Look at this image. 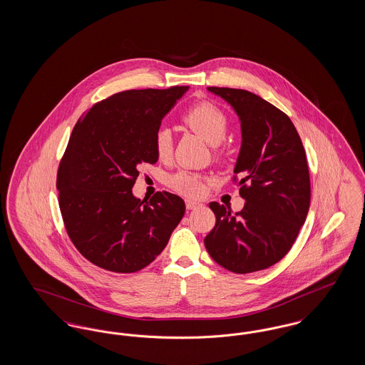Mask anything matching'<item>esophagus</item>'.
I'll return each mask as SVG.
<instances>
[{
	"mask_svg": "<svg viewBox=\"0 0 365 365\" xmlns=\"http://www.w3.org/2000/svg\"><path fill=\"white\" fill-rule=\"evenodd\" d=\"M200 207H202V204H201V202L194 201V200H186V208L195 209L200 208Z\"/></svg>",
	"mask_w": 365,
	"mask_h": 365,
	"instance_id": "esophagus-1",
	"label": "esophagus"
}]
</instances>
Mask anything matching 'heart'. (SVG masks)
<instances>
[{
	"label": "heart",
	"mask_w": 365,
	"mask_h": 365,
	"mask_svg": "<svg viewBox=\"0 0 365 365\" xmlns=\"http://www.w3.org/2000/svg\"><path fill=\"white\" fill-rule=\"evenodd\" d=\"M182 120L194 133L213 145L216 153H220V143L226 138L228 131V116L222 108L208 101L197 103L183 113ZM155 150L160 160H168L173 156V133L170 128L161 127L157 130ZM205 176L187 170H180L167 179L171 189L189 197L201 195L205 190Z\"/></svg>",
	"instance_id": "1"
}]
</instances>
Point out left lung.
I'll use <instances>...</instances> for the list:
<instances>
[{
	"mask_svg": "<svg viewBox=\"0 0 365 365\" xmlns=\"http://www.w3.org/2000/svg\"><path fill=\"white\" fill-rule=\"evenodd\" d=\"M232 106L242 143L234 168L240 176L241 212L210 202L216 225L204 243L210 257L235 274L265 269L292 249L311 204L305 149L290 118L241 88L208 87Z\"/></svg>",
	"mask_w": 365,
	"mask_h": 365,
	"instance_id": "1",
	"label": "left lung"
}]
</instances>
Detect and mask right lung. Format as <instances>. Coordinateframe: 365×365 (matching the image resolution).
Wrapping results in <instances>:
<instances>
[{"label":"right lung","mask_w":365,"mask_h":365,"mask_svg":"<svg viewBox=\"0 0 365 365\" xmlns=\"http://www.w3.org/2000/svg\"><path fill=\"white\" fill-rule=\"evenodd\" d=\"M189 86L125 90L93 105L75 124L57 173L58 205L75 247L94 265L131 274L164 250L185 201L133 194L138 165L155 164L163 118Z\"/></svg>","instance_id":"add662e5"}]
</instances>
